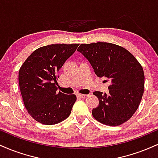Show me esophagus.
<instances>
[{"label": "esophagus", "instance_id": "1", "mask_svg": "<svg viewBox=\"0 0 158 158\" xmlns=\"http://www.w3.org/2000/svg\"><path fill=\"white\" fill-rule=\"evenodd\" d=\"M88 97V95H85V94H77V97L81 98V99H85Z\"/></svg>", "mask_w": 158, "mask_h": 158}]
</instances>
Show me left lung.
I'll return each mask as SVG.
<instances>
[{"mask_svg":"<svg viewBox=\"0 0 158 158\" xmlns=\"http://www.w3.org/2000/svg\"><path fill=\"white\" fill-rule=\"evenodd\" d=\"M77 50L89 61L98 77L110 81L108 94L94 92L99 105L92 110L93 117L110 126L128 121L144 91V73L139 61L126 49L111 43L81 44Z\"/></svg>","mask_w":158,"mask_h":158,"instance_id":"obj_1","label":"left lung"}]
</instances>
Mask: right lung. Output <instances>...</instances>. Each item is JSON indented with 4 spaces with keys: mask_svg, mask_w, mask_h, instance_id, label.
I'll use <instances>...</instances> for the list:
<instances>
[{
    "mask_svg": "<svg viewBox=\"0 0 158 158\" xmlns=\"http://www.w3.org/2000/svg\"><path fill=\"white\" fill-rule=\"evenodd\" d=\"M78 46L58 44L41 47L21 65L19 81L23 104L37 122L54 125L70 116L77 97L57 91L58 72Z\"/></svg>",
    "mask_w": 158,
    "mask_h": 158,
    "instance_id": "right-lung-1",
    "label": "right lung"
}]
</instances>
